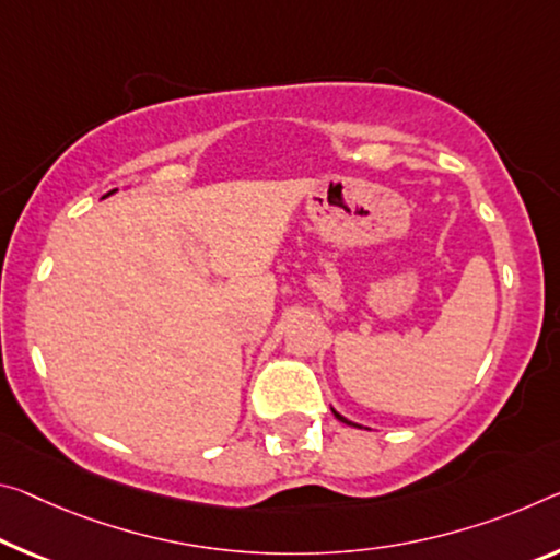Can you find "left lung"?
Here are the masks:
<instances>
[{
	"label": "left lung",
	"instance_id": "8db88e82",
	"mask_svg": "<svg viewBox=\"0 0 560 560\" xmlns=\"http://www.w3.org/2000/svg\"><path fill=\"white\" fill-rule=\"evenodd\" d=\"M334 413H336V411H334ZM336 419H339V421H346V419H343V416H339V413H336Z\"/></svg>",
	"mask_w": 560,
	"mask_h": 560
}]
</instances>
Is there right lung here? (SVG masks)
<instances>
[{"instance_id":"right-lung-1","label":"right lung","mask_w":560,"mask_h":560,"mask_svg":"<svg viewBox=\"0 0 560 560\" xmlns=\"http://www.w3.org/2000/svg\"><path fill=\"white\" fill-rule=\"evenodd\" d=\"M114 191H117V189H114ZM109 194H112V191H109ZM109 194H106V197H109Z\"/></svg>"}]
</instances>
